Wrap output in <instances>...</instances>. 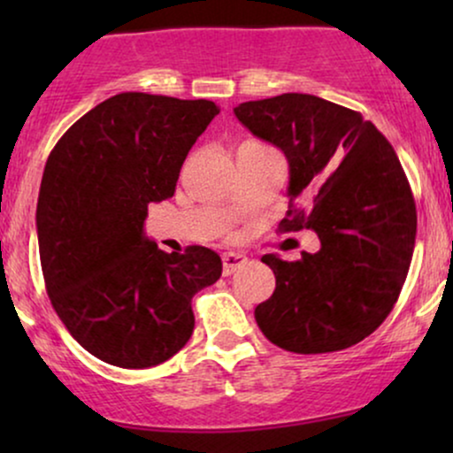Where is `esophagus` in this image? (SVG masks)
Segmentation results:
<instances>
[{
    "label": "esophagus",
    "instance_id": "1",
    "mask_svg": "<svg viewBox=\"0 0 453 453\" xmlns=\"http://www.w3.org/2000/svg\"><path fill=\"white\" fill-rule=\"evenodd\" d=\"M223 274H232L236 273L238 268H242L244 264H247V257L242 256V253H223Z\"/></svg>",
    "mask_w": 453,
    "mask_h": 453
}]
</instances>
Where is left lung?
Returning a JSON list of instances; mask_svg holds the SVG:
<instances>
[{
    "mask_svg": "<svg viewBox=\"0 0 453 453\" xmlns=\"http://www.w3.org/2000/svg\"><path fill=\"white\" fill-rule=\"evenodd\" d=\"M289 164L280 232L313 230L319 251L273 253L277 288L257 304L270 342L294 353L341 351L366 339L396 304L413 257L418 212L396 150L360 112L309 93L234 108Z\"/></svg>",
    "mask_w": 453,
    "mask_h": 453,
    "instance_id": "8db88e82",
    "label": "left lung"
}]
</instances>
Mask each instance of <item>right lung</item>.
<instances>
[{
  "mask_svg": "<svg viewBox=\"0 0 453 453\" xmlns=\"http://www.w3.org/2000/svg\"><path fill=\"white\" fill-rule=\"evenodd\" d=\"M219 114L215 102L119 93L72 126L40 185V264L55 313L91 356L121 368L170 360L191 339V298L221 277L206 247L165 253L144 236L150 202Z\"/></svg>",
  "mask_w": 453,
  "mask_h": 453,
  "instance_id": "obj_1",
  "label": "right lung"
}]
</instances>
